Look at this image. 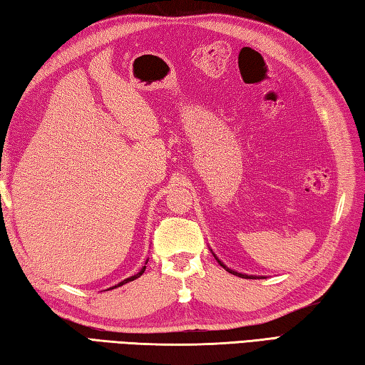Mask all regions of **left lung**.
Instances as JSON below:
<instances>
[{
	"instance_id": "1",
	"label": "left lung",
	"mask_w": 365,
	"mask_h": 365,
	"mask_svg": "<svg viewBox=\"0 0 365 365\" xmlns=\"http://www.w3.org/2000/svg\"><path fill=\"white\" fill-rule=\"evenodd\" d=\"M220 264H221V266H223V262H221V261H218ZM226 270H227V272H231V274H234V275H239V277H242V278H256V277H253V275H244V274H239V272H234V270H231V269H227L226 266H223Z\"/></svg>"
}]
</instances>
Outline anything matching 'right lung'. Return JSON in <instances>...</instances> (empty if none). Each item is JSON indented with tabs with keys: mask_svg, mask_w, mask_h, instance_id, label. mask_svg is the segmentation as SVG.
<instances>
[{
	"mask_svg": "<svg viewBox=\"0 0 365 365\" xmlns=\"http://www.w3.org/2000/svg\"><path fill=\"white\" fill-rule=\"evenodd\" d=\"M144 270H145V266L144 267H142L140 270H139V272L138 274H135V275H133V277H130V278H126V280H123V282H121V283H118V284H115V287H112L110 289H113V288H118V287H121V284H125V283H128V282H133V280H135V278H139L142 274H144Z\"/></svg>",
	"mask_w": 365,
	"mask_h": 365,
	"instance_id": "1",
	"label": "right lung"
}]
</instances>
